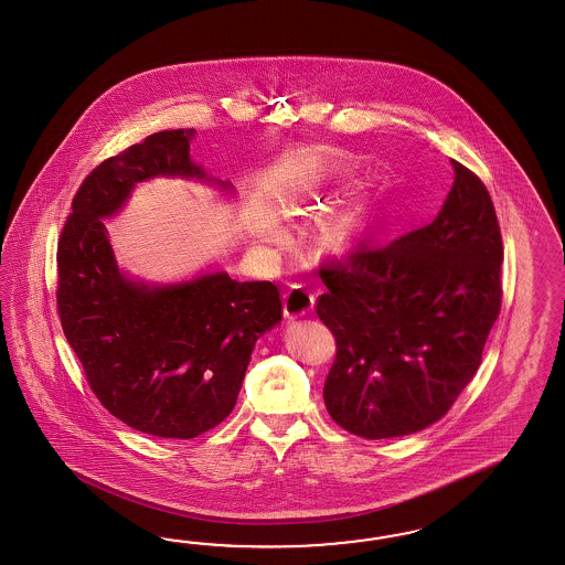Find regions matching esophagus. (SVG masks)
Segmentation results:
<instances>
[{
    "label": "esophagus",
    "mask_w": 565,
    "mask_h": 565,
    "mask_svg": "<svg viewBox=\"0 0 565 565\" xmlns=\"http://www.w3.org/2000/svg\"><path fill=\"white\" fill-rule=\"evenodd\" d=\"M312 305H315V294H310L302 286H291L290 290L284 294V312L290 319L307 315Z\"/></svg>",
    "instance_id": "esophagus-1"
}]
</instances>
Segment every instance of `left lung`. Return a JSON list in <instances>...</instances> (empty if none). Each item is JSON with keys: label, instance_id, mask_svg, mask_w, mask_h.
Listing matches in <instances>:
<instances>
[{"label": "left lung", "instance_id": "obj_1", "mask_svg": "<svg viewBox=\"0 0 565 565\" xmlns=\"http://www.w3.org/2000/svg\"><path fill=\"white\" fill-rule=\"evenodd\" d=\"M456 171L439 215L406 236L360 239L321 267L317 315L335 338L323 397L364 439L404 437L444 418L472 381L501 310L503 242L489 190Z\"/></svg>", "mask_w": 565, "mask_h": 565}]
</instances>
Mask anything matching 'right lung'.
Listing matches in <instances>:
<instances>
[{
  "label": "right lung",
  "instance_id": "1",
  "mask_svg": "<svg viewBox=\"0 0 565 565\" xmlns=\"http://www.w3.org/2000/svg\"><path fill=\"white\" fill-rule=\"evenodd\" d=\"M192 137L154 132L105 159L74 194L57 242V312L88 387L121 423L163 439H194L227 418L255 342L281 321L271 281L220 271L147 286L118 269L103 220L142 180H209L190 161Z\"/></svg>",
  "mask_w": 565,
  "mask_h": 565
}]
</instances>
